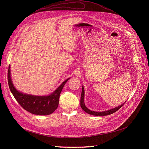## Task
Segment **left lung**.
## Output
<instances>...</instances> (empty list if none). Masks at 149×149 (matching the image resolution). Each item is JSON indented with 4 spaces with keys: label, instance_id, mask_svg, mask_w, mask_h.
<instances>
[{
    "label": "left lung",
    "instance_id": "1",
    "mask_svg": "<svg viewBox=\"0 0 149 149\" xmlns=\"http://www.w3.org/2000/svg\"><path fill=\"white\" fill-rule=\"evenodd\" d=\"M84 94H85V92H84V87L82 86V92H81V100H80V105H81V109L84 111H86L87 113L93 115V116H107V115H110L111 114L115 112H116L117 110H118L122 106L125 104V101L122 104H121L120 105H118V107H116L114 109H110L109 110L105 111H91V110H89L86 106L85 105V102H84Z\"/></svg>",
    "mask_w": 149,
    "mask_h": 149
}]
</instances>
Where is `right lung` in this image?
I'll return each instance as SVG.
<instances>
[{
    "mask_svg": "<svg viewBox=\"0 0 149 149\" xmlns=\"http://www.w3.org/2000/svg\"><path fill=\"white\" fill-rule=\"evenodd\" d=\"M10 68L9 65L8 72L9 87L21 107L28 112L36 115L46 116L54 112L58 106L59 96L62 88L70 78L63 81L52 94L48 95H33L19 91L16 89L12 81Z\"/></svg>",
    "mask_w": 149,
    "mask_h": 149,
    "instance_id": "right-lung-1",
    "label": "right lung"
}]
</instances>
